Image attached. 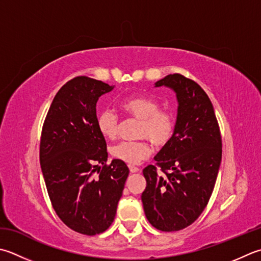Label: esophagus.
Masks as SVG:
<instances>
[{"mask_svg":"<svg viewBox=\"0 0 261 261\" xmlns=\"http://www.w3.org/2000/svg\"><path fill=\"white\" fill-rule=\"evenodd\" d=\"M129 170H130L131 173H137V172L140 171V168H138L137 166H134V165H130L129 166Z\"/></svg>","mask_w":261,"mask_h":261,"instance_id":"esophagus-1","label":"esophagus"}]
</instances>
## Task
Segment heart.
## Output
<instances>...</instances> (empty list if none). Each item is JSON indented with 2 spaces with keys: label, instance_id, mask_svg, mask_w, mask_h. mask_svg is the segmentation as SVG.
<instances>
[{
  "label": "heart",
  "instance_id": "1",
  "mask_svg": "<svg viewBox=\"0 0 261 261\" xmlns=\"http://www.w3.org/2000/svg\"><path fill=\"white\" fill-rule=\"evenodd\" d=\"M126 114L140 120L138 138H145L157 148L166 146L174 134V119L171 113L162 111L154 98L147 96H134L121 103ZM119 119L112 111H103L97 116V127L105 138H114L117 134ZM150 147L146 140L121 141L112 146L111 154L116 160L136 165L149 155Z\"/></svg>",
  "mask_w": 261,
  "mask_h": 261
}]
</instances>
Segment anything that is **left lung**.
<instances>
[{
	"mask_svg": "<svg viewBox=\"0 0 261 261\" xmlns=\"http://www.w3.org/2000/svg\"><path fill=\"white\" fill-rule=\"evenodd\" d=\"M176 94L174 134L144 168L141 195L146 217L163 232L180 231L203 212L215 187L222 161V138L211 99L195 81L174 73L155 83Z\"/></svg>",
	"mask_w": 261,
	"mask_h": 261,
	"instance_id": "obj_1",
	"label": "left lung"
}]
</instances>
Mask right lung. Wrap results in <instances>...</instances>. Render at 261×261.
<instances>
[{"label":"right lung","mask_w":261,"mask_h":261,"mask_svg":"<svg viewBox=\"0 0 261 261\" xmlns=\"http://www.w3.org/2000/svg\"><path fill=\"white\" fill-rule=\"evenodd\" d=\"M113 88L88 76L68 81L50 104L40 138V167L54 211L85 236L111 226L129 175L124 162L106 164V141L97 127V100Z\"/></svg>","instance_id":"1"}]
</instances>
